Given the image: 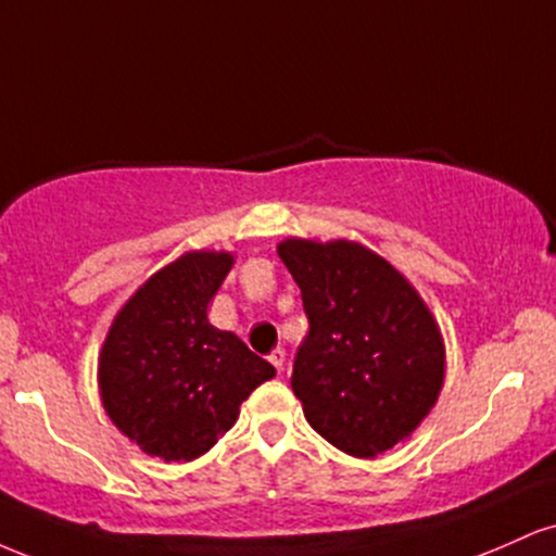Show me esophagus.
Segmentation results:
<instances>
[{
	"instance_id": "1",
	"label": "esophagus",
	"mask_w": 556,
	"mask_h": 556,
	"mask_svg": "<svg viewBox=\"0 0 556 556\" xmlns=\"http://www.w3.org/2000/svg\"><path fill=\"white\" fill-rule=\"evenodd\" d=\"M269 363H271L274 368H277V374H282V371H285V350H282V348L271 350V355H269Z\"/></svg>"
}]
</instances>
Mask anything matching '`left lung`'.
<instances>
[{"label":"left lung","mask_w":556,"mask_h":556,"mask_svg":"<svg viewBox=\"0 0 556 556\" xmlns=\"http://www.w3.org/2000/svg\"><path fill=\"white\" fill-rule=\"evenodd\" d=\"M277 251L308 316L292 361L305 418L348 455H381L410 437L439 397L437 321L410 282L358 242L292 238Z\"/></svg>","instance_id":"1"}]
</instances>
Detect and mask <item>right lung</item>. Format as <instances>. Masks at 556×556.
<instances>
[{"instance_id": "1", "label": "right lung", "mask_w": 556, "mask_h": 556, "mask_svg": "<svg viewBox=\"0 0 556 556\" xmlns=\"http://www.w3.org/2000/svg\"><path fill=\"white\" fill-rule=\"evenodd\" d=\"M229 253H185L156 271L114 318L99 361L104 410L140 450L195 460L232 429L274 366L232 331L208 324Z\"/></svg>"}]
</instances>
